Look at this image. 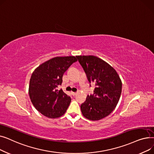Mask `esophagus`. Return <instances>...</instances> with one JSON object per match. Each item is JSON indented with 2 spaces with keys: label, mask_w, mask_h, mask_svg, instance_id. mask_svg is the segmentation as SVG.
I'll use <instances>...</instances> for the list:
<instances>
[{
  "label": "esophagus",
  "mask_w": 154,
  "mask_h": 154,
  "mask_svg": "<svg viewBox=\"0 0 154 154\" xmlns=\"http://www.w3.org/2000/svg\"><path fill=\"white\" fill-rule=\"evenodd\" d=\"M71 94H72V95L73 96H75V95H77V92H71Z\"/></svg>",
  "instance_id": "1"
}]
</instances>
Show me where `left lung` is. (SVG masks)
Segmentation results:
<instances>
[{
	"instance_id": "1",
	"label": "left lung",
	"mask_w": 154,
	"mask_h": 154,
	"mask_svg": "<svg viewBox=\"0 0 154 154\" xmlns=\"http://www.w3.org/2000/svg\"><path fill=\"white\" fill-rule=\"evenodd\" d=\"M76 57L88 82L96 86L94 94L88 95L80 106L82 113L88 120H100L108 116L117 106L122 92V82L116 70L97 57L79 55Z\"/></svg>"
}]
</instances>
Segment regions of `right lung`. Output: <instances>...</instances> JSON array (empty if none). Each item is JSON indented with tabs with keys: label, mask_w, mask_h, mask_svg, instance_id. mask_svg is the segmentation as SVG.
<instances>
[{
	"label": "right lung",
	"mask_w": 154,
	"mask_h": 154,
	"mask_svg": "<svg viewBox=\"0 0 154 154\" xmlns=\"http://www.w3.org/2000/svg\"><path fill=\"white\" fill-rule=\"evenodd\" d=\"M76 61L74 56L56 57L40 65L32 73L29 94L32 104L42 115L55 119L66 112L71 98L57 88L62 85L64 72Z\"/></svg>",
	"instance_id": "1"
}]
</instances>
